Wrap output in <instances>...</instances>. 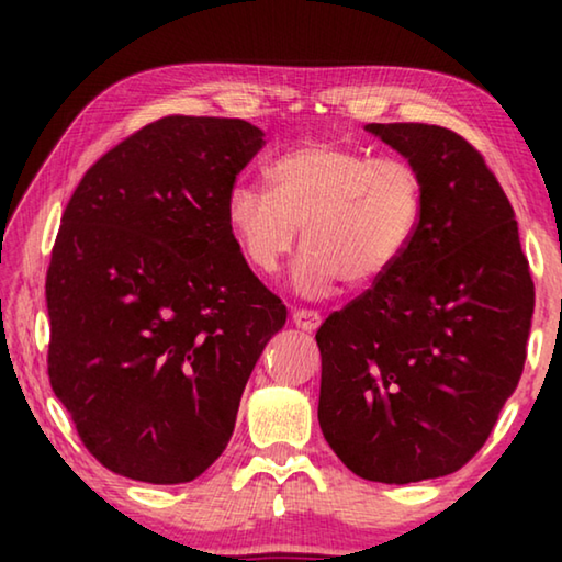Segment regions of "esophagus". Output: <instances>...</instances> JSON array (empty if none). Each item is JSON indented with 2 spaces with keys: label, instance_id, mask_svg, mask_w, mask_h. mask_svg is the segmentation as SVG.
<instances>
[{
  "label": "esophagus",
  "instance_id": "1",
  "mask_svg": "<svg viewBox=\"0 0 562 562\" xmlns=\"http://www.w3.org/2000/svg\"><path fill=\"white\" fill-rule=\"evenodd\" d=\"M292 322H294V327L302 331H315L322 325V315L315 310H294Z\"/></svg>",
  "mask_w": 562,
  "mask_h": 562
}]
</instances>
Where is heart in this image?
I'll return each instance as SVG.
<instances>
[{"label": "heart", "mask_w": 562, "mask_h": 562, "mask_svg": "<svg viewBox=\"0 0 562 562\" xmlns=\"http://www.w3.org/2000/svg\"><path fill=\"white\" fill-rule=\"evenodd\" d=\"M270 190L237 183L225 221L252 270L272 274L302 227L307 245L292 282L307 297L347 288H374L412 250L426 213V186L406 158L315 140L268 166Z\"/></svg>", "instance_id": "1"}]
</instances>
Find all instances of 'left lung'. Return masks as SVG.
Masks as SVG:
<instances>
[{"label":"left lung","instance_id":"left-lung-1","mask_svg":"<svg viewBox=\"0 0 562 562\" xmlns=\"http://www.w3.org/2000/svg\"><path fill=\"white\" fill-rule=\"evenodd\" d=\"M426 186L412 250L317 329V418L341 463L379 483L459 471L526 364L532 290L516 213L486 160L429 123L364 126Z\"/></svg>","mask_w":562,"mask_h":562}]
</instances>
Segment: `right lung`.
I'll use <instances>...</instances> for the list:
<instances>
[{
    "instance_id": "obj_1",
    "label": "right lung",
    "mask_w": 562,
    "mask_h": 562,
    "mask_svg": "<svg viewBox=\"0 0 562 562\" xmlns=\"http://www.w3.org/2000/svg\"><path fill=\"white\" fill-rule=\"evenodd\" d=\"M262 136L240 119L166 116L99 158L66 205L46 272L49 379L113 473L198 479L284 327L225 221Z\"/></svg>"
}]
</instances>
